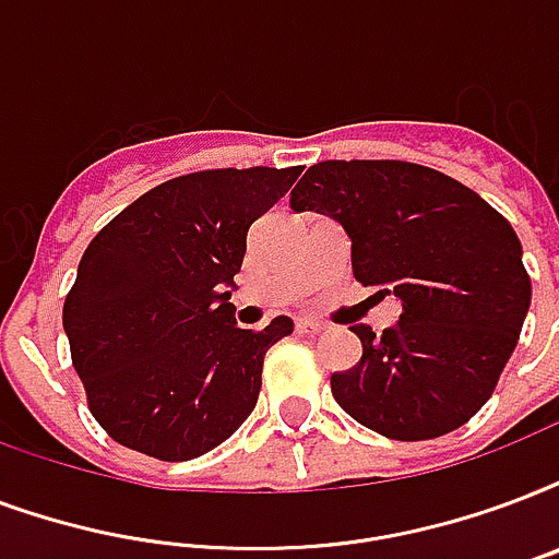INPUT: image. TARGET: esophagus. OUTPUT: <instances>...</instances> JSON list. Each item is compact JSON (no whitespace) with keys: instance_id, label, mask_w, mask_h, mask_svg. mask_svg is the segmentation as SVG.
<instances>
[{"instance_id":"obj_1","label":"esophagus","mask_w":559,"mask_h":559,"mask_svg":"<svg viewBox=\"0 0 559 559\" xmlns=\"http://www.w3.org/2000/svg\"><path fill=\"white\" fill-rule=\"evenodd\" d=\"M296 331L301 336H319L325 331V325H322V322H313V319H298Z\"/></svg>"}]
</instances>
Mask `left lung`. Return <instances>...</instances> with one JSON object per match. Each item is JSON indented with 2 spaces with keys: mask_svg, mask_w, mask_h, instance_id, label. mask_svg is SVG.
Listing matches in <instances>:
<instances>
[{
  "mask_svg": "<svg viewBox=\"0 0 559 559\" xmlns=\"http://www.w3.org/2000/svg\"><path fill=\"white\" fill-rule=\"evenodd\" d=\"M293 211L334 216L352 272L399 296V325H357L364 357L331 374L343 411L390 440H433L487 404L522 334L531 275L513 225L445 173L411 160H322Z\"/></svg>",
  "mask_w": 559,
  "mask_h": 559,
  "instance_id": "obj_1",
  "label": "left lung"
}]
</instances>
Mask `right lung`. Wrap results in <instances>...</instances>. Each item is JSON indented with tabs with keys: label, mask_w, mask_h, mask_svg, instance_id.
<instances>
[{
	"label": "right lung",
	"mask_w": 559,
	"mask_h": 559,
	"mask_svg": "<svg viewBox=\"0 0 559 559\" xmlns=\"http://www.w3.org/2000/svg\"><path fill=\"white\" fill-rule=\"evenodd\" d=\"M301 166L202 169L152 187L81 254L63 301L93 419L126 449L193 460L228 440L258 404L263 357L293 319L234 322L246 234Z\"/></svg>",
	"instance_id": "add662e5"
}]
</instances>
